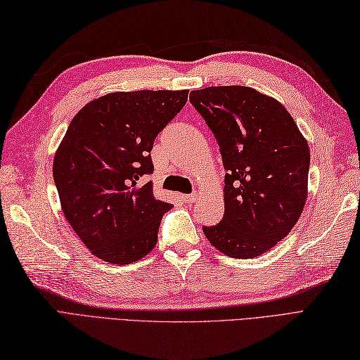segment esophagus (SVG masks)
<instances>
[{
    "label": "esophagus",
    "mask_w": 360,
    "mask_h": 360,
    "mask_svg": "<svg viewBox=\"0 0 360 360\" xmlns=\"http://www.w3.org/2000/svg\"><path fill=\"white\" fill-rule=\"evenodd\" d=\"M181 198H183V201H185V203H192V201L197 198V194H183Z\"/></svg>",
    "instance_id": "obj_1"
}]
</instances>
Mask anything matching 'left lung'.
I'll return each instance as SVG.
<instances>
[{
	"label": "left lung",
	"mask_w": 360,
	"mask_h": 360,
	"mask_svg": "<svg viewBox=\"0 0 360 360\" xmlns=\"http://www.w3.org/2000/svg\"><path fill=\"white\" fill-rule=\"evenodd\" d=\"M191 103L223 155L224 217L203 232L232 258H255L300 220L309 194L310 148L283 103L250 86L194 90Z\"/></svg>",
	"instance_id": "1"
}]
</instances>
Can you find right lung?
<instances>
[{
	"label": "right lung",
	"instance_id": "add662e5",
	"mask_svg": "<svg viewBox=\"0 0 360 360\" xmlns=\"http://www.w3.org/2000/svg\"><path fill=\"white\" fill-rule=\"evenodd\" d=\"M189 90L108 93L70 122L53 160L65 220L94 257L111 264L142 259L157 244L162 217L151 150L157 134L188 101Z\"/></svg>",
	"mask_w": 360,
	"mask_h": 360
}]
</instances>
